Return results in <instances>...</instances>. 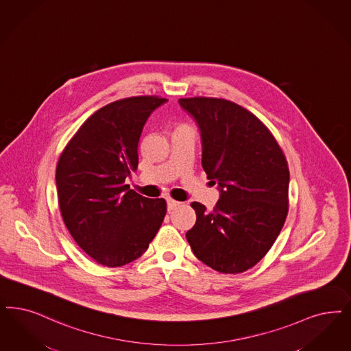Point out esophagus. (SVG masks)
I'll list each match as a JSON object with an SVG mask.
<instances>
[{"label":"esophagus","instance_id":"34e87169","mask_svg":"<svg viewBox=\"0 0 351 351\" xmlns=\"http://www.w3.org/2000/svg\"><path fill=\"white\" fill-rule=\"evenodd\" d=\"M178 206H180V202H178V201L172 199V198L167 199V210H169V213H171L172 210H175Z\"/></svg>","mask_w":351,"mask_h":351}]
</instances>
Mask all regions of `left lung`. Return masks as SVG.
I'll return each instance as SVG.
<instances>
[{"label": "left lung", "instance_id": "1", "mask_svg": "<svg viewBox=\"0 0 351 351\" xmlns=\"http://www.w3.org/2000/svg\"><path fill=\"white\" fill-rule=\"evenodd\" d=\"M179 104L199 127L202 167L220 191L210 213L191 204L197 220L186 240L206 266L241 274L268 253L285 223L287 158L266 125L240 105L213 97L180 98Z\"/></svg>", "mask_w": 351, "mask_h": 351}]
</instances>
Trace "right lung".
I'll return each mask as SVG.
<instances>
[{
  "instance_id": "add662e5",
  "label": "right lung",
  "mask_w": 351,
  "mask_h": 351,
  "mask_svg": "<svg viewBox=\"0 0 351 351\" xmlns=\"http://www.w3.org/2000/svg\"><path fill=\"white\" fill-rule=\"evenodd\" d=\"M167 99L137 96L97 110L58 159L62 218L73 240L98 265L121 267L144 254L167 211L125 184L138 166L137 146L149 115Z\"/></svg>"
}]
</instances>
